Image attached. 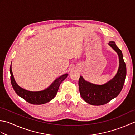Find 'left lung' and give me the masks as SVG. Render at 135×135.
<instances>
[{
    "label": "left lung",
    "mask_w": 135,
    "mask_h": 135,
    "mask_svg": "<svg viewBox=\"0 0 135 135\" xmlns=\"http://www.w3.org/2000/svg\"><path fill=\"white\" fill-rule=\"evenodd\" d=\"M108 44L116 51L119 56V66L114 78L106 84L101 85L86 81L81 76L79 79L80 94L86 102L91 105H100L108 103L118 95L124 84L127 75V67L122 51L117 46L114 42H110Z\"/></svg>",
    "instance_id": "8db88e82"
}]
</instances>
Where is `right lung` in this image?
I'll use <instances>...</instances> for the list:
<instances>
[{
    "label": "right lung",
    "instance_id": "right-lung-1",
    "mask_svg": "<svg viewBox=\"0 0 135 135\" xmlns=\"http://www.w3.org/2000/svg\"><path fill=\"white\" fill-rule=\"evenodd\" d=\"M11 66L10 65V79L11 85L16 93L19 96L24 99L25 101L32 104H42L50 102L56 96L58 91L60 85L68 75L67 74L60 76L56 79L49 87L46 89L41 91H32L25 90L24 89L20 87L17 84L11 71Z\"/></svg>",
    "mask_w": 135,
    "mask_h": 135
}]
</instances>
